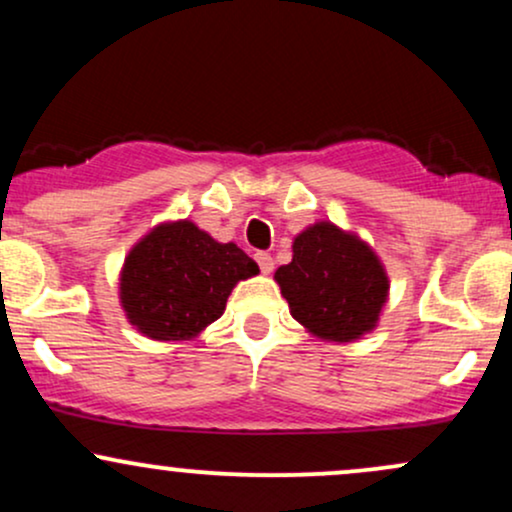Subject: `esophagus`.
Listing matches in <instances>:
<instances>
[{
  "mask_svg": "<svg viewBox=\"0 0 512 512\" xmlns=\"http://www.w3.org/2000/svg\"><path fill=\"white\" fill-rule=\"evenodd\" d=\"M255 260H257V264H260L262 274H269V272H272V269H274V260H272V255H267V252H257Z\"/></svg>",
  "mask_w": 512,
  "mask_h": 512,
  "instance_id": "obj_1",
  "label": "esophagus"
}]
</instances>
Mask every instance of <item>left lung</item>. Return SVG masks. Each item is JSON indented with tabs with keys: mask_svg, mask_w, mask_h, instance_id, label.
Here are the masks:
<instances>
[{
	"mask_svg": "<svg viewBox=\"0 0 512 512\" xmlns=\"http://www.w3.org/2000/svg\"><path fill=\"white\" fill-rule=\"evenodd\" d=\"M274 279L291 315L327 342H354L373 330L390 289L378 255L330 221L298 233L293 260Z\"/></svg>",
	"mask_w": 512,
	"mask_h": 512,
	"instance_id": "1",
	"label": "left lung"
}]
</instances>
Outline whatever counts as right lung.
I'll return each instance as SVG.
<instances>
[{
	"mask_svg": "<svg viewBox=\"0 0 512 512\" xmlns=\"http://www.w3.org/2000/svg\"><path fill=\"white\" fill-rule=\"evenodd\" d=\"M257 272L236 243H216L192 221L161 223L129 250L120 301L146 337L180 342L219 320L233 286Z\"/></svg>",
	"mask_w": 512,
	"mask_h": 512,
	"instance_id": "right-lung-1",
	"label": "right lung"
}]
</instances>
